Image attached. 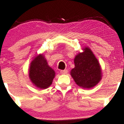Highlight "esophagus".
Returning <instances> with one entry per match:
<instances>
[{
  "instance_id": "1",
  "label": "esophagus",
  "mask_w": 124,
  "mask_h": 124,
  "mask_svg": "<svg viewBox=\"0 0 124 124\" xmlns=\"http://www.w3.org/2000/svg\"><path fill=\"white\" fill-rule=\"evenodd\" d=\"M68 73V71L67 70H61V73L62 74H66Z\"/></svg>"
}]
</instances>
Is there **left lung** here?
I'll use <instances>...</instances> for the list:
<instances>
[{"label":"left lung","instance_id":"1","mask_svg":"<svg viewBox=\"0 0 124 124\" xmlns=\"http://www.w3.org/2000/svg\"><path fill=\"white\" fill-rule=\"evenodd\" d=\"M84 50L74 58L75 67L71 71V75L79 86L90 88L101 79V69L91 50L88 48H85Z\"/></svg>","mask_w":124,"mask_h":124}]
</instances>
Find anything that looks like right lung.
<instances>
[{"label":"right lung","instance_id":"obj_1","mask_svg":"<svg viewBox=\"0 0 124 124\" xmlns=\"http://www.w3.org/2000/svg\"><path fill=\"white\" fill-rule=\"evenodd\" d=\"M29 76L37 87L45 89L52 84L55 76L54 71L48 65L42 55L37 56L31 63Z\"/></svg>","mask_w":124,"mask_h":124}]
</instances>
